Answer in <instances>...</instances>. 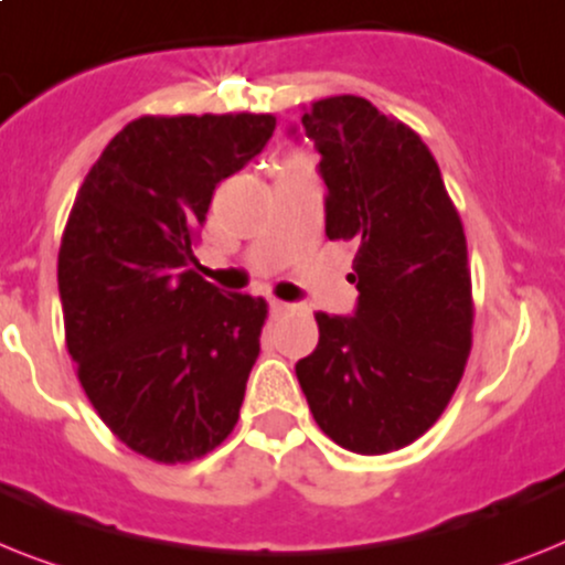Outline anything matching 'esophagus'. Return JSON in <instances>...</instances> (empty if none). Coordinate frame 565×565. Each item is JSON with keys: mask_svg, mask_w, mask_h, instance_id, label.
<instances>
[{"mask_svg": "<svg viewBox=\"0 0 565 565\" xmlns=\"http://www.w3.org/2000/svg\"><path fill=\"white\" fill-rule=\"evenodd\" d=\"M273 313L275 316H284V313H292V310H296V305H287V301H273Z\"/></svg>", "mask_w": 565, "mask_h": 565, "instance_id": "1", "label": "esophagus"}]
</instances>
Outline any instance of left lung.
Instances as JSON below:
<instances>
[{"label":"left lung","mask_w":565,"mask_h":565,"mask_svg":"<svg viewBox=\"0 0 565 565\" xmlns=\"http://www.w3.org/2000/svg\"><path fill=\"white\" fill-rule=\"evenodd\" d=\"M322 153L324 232L354 243L356 313H316L296 362L316 424L339 447L383 456L447 409L473 345L467 237L420 136L371 100L333 95L301 116Z\"/></svg>","instance_id":"1"}]
</instances>
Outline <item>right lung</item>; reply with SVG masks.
Listing matches in <instances>:
<instances>
[{
    "label": "right lung",
    "mask_w": 565,
    "mask_h": 565,
    "mask_svg": "<svg viewBox=\"0 0 565 565\" xmlns=\"http://www.w3.org/2000/svg\"><path fill=\"white\" fill-rule=\"evenodd\" d=\"M275 116H141L109 141L57 255L66 348L118 441L185 465L226 441L260 354L267 301L196 275L214 188L264 150Z\"/></svg>",
    "instance_id": "add662e5"
}]
</instances>
